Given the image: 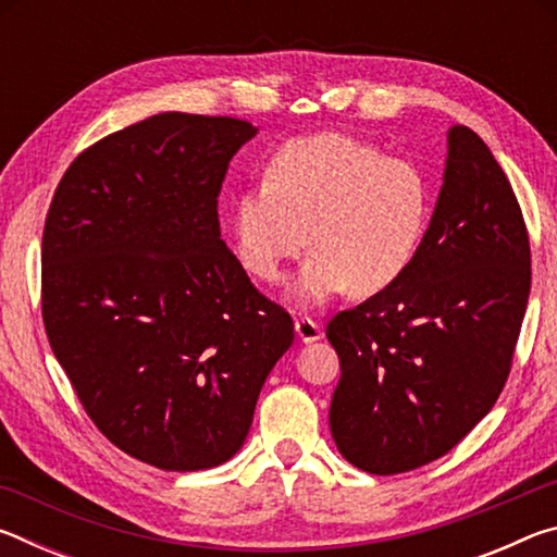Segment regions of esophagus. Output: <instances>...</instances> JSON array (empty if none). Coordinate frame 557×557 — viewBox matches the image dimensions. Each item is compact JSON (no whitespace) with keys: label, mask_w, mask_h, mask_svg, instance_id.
Segmentation results:
<instances>
[{"label":"esophagus","mask_w":557,"mask_h":557,"mask_svg":"<svg viewBox=\"0 0 557 557\" xmlns=\"http://www.w3.org/2000/svg\"><path fill=\"white\" fill-rule=\"evenodd\" d=\"M295 332H297V338L301 344H312V342H319V338L324 336L322 326H319L317 322H312L309 317H299L295 319Z\"/></svg>","instance_id":"1"}]
</instances>
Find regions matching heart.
I'll return each instance as SVG.
<instances>
[{"instance_id":"obj_1","label":"heart","mask_w":557,"mask_h":557,"mask_svg":"<svg viewBox=\"0 0 557 557\" xmlns=\"http://www.w3.org/2000/svg\"><path fill=\"white\" fill-rule=\"evenodd\" d=\"M430 209L428 178L408 159L334 132L297 137L270 157L262 184L233 196V250L252 277L277 282L307 245L289 287L301 307L344 289L371 297L408 272Z\"/></svg>"}]
</instances>
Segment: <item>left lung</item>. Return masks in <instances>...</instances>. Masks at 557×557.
Returning <instances> with one entry per match:
<instances>
[{
	"instance_id": "1",
	"label": "left lung",
	"mask_w": 557,
	"mask_h": 557,
	"mask_svg": "<svg viewBox=\"0 0 557 557\" xmlns=\"http://www.w3.org/2000/svg\"><path fill=\"white\" fill-rule=\"evenodd\" d=\"M528 292L531 248L513 188L476 132L449 127L412 265L326 326L342 363L329 408L342 457L385 476L447 455L504 388Z\"/></svg>"
}]
</instances>
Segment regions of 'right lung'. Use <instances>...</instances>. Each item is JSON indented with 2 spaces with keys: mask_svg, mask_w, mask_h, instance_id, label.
I'll return each instance as SVG.
<instances>
[{
  "mask_svg": "<svg viewBox=\"0 0 557 557\" xmlns=\"http://www.w3.org/2000/svg\"><path fill=\"white\" fill-rule=\"evenodd\" d=\"M250 122L162 112L86 149L63 174L41 245L44 324L112 445L166 471L243 447L295 324L221 238L228 162Z\"/></svg>",
  "mask_w": 557,
  "mask_h": 557,
  "instance_id": "right-lung-1",
  "label": "right lung"
}]
</instances>
